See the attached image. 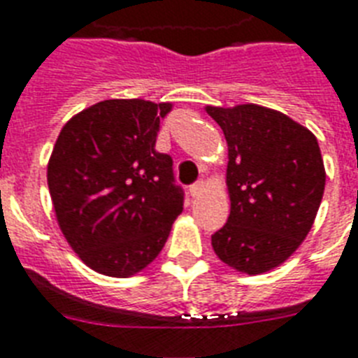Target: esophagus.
Instances as JSON below:
<instances>
[{
  "instance_id": "obj_1",
  "label": "esophagus",
  "mask_w": 358,
  "mask_h": 358,
  "mask_svg": "<svg viewBox=\"0 0 358 358\" xmlns=\"http://www.w3.org/2000/svg\"><path fill=\"white\" fill-rule=\"evenodd\" d=\"M205 188H207V182H205V181H197L196 185H192V187H190V194H192V197L201 196V194L205 192Z\"/></svg>"
}]
</instances>
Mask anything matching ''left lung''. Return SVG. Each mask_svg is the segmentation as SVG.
Instances as JSON below:
<instances>
[{
  "mask_svg": "<svg viewBox=\"0 0 358 358\" xmlns=\"http://www.w3.org/2000/svg\"><path fill=\"white\" fill-rule=\"evenodd\" d=\"M227 142L231 213L213 234L222 262L248 275L281 266L307 238L325 190L318 140L273 108L205 107Z\"/></svg>",
  "mask_w": 358,
  "mask_h": 358,
  "instance_id": "obj_1",
  "label": "left lung"
}]
</instances>
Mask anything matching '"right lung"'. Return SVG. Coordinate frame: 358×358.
<instances>
[{
	"label": "right lung",
	"mask_w": 358,
	"mask_h": 358,
	"mask_svg": "<svg viewBox=\"0 0 358 358\" xmlns=\"http://www.w3.org/2000/svg\"><path fill=\"white\" fill-rule=\"evenodd\" d=\"M173 105L105 99L71 116L48 162L57 224L77 257L101 275L131 277L164 248L182 194L171 157L157 153Z\"/></svg>",
	"instance_id": "1"
}]
</instances>
